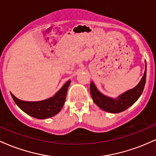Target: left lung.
I'll use <instances>...</instances> for the list:
<instances>
[{
    "label": "left lung",
    "mask_w": 156,
    "mask_h": 156,
    "mask_svg": "<svg viewBox=\"0 0 156 156\" xmlns=\"http://www.w3.org/2000/svg\"><path fill=\"white\" fill-rule=\"evenodd\" d=\"M146 73L147 69H145L144 76L136 87L127 91L115 100L102 94L97 89L94 83L91 82L90 93L93 101L101 109L110 113H119L126 110L139 99L144 90L146 82Z\"/></svg>",
    "instance_id": "left-lung-1"
}]
</instances>
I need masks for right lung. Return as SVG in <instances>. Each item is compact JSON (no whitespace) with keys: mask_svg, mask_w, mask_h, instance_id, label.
I'll list each match as a JSON object with an SVG mask.
<instances>
[{"mask_svg":"<svg viewBox=\"0 0 156 156\" xmlns=\"http://www.w3.org/2000/svg\"><path fill=\"white\" fill-rule=\"evenodd\" d=\"M69 84L70 80H68L53 98L42 101H23L16 98L13 94L11 95L19 108L27 114L37 119H47L58 114L62 108Z\"/></svg>","mask_w":156,"mask_h":156,"instance_id":"add662e5","label":"right lung"}]
</instances>
